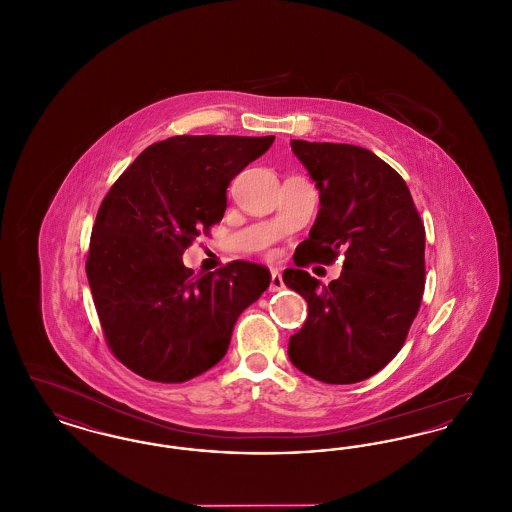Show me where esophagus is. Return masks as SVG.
Listing matches in <instances>:
<instances>
[{"mask_svg": "<svg viewBox=\"0 0 512 512\" xmlns=\"http://www.w3.org/2000/svg\"><path fill=\"white\" fill-rule=\"evenodd\" d=\"M284 288V280H282V274L278 270H272V276H270V292H280Z\"/></svg>", "mask_w": 512, "mask_h": 512, "instance_id": "obj_1", "label": "esophagus"}]
</instances>
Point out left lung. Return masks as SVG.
Returning a JSON list of instances; mask_svg holds the SVG:
<instances>
[{"mask_svg":"<svg viewBox=\"0 0 512 512\" xmlns=\"http://www.w3.org/2000/svg\"><path fill=\"white\" fill-rule=\"evenodd\" d=\"M292 151L320 192L293 261L330 265L340 253L345 261L328 286L307 270H284V284L309 305L288 355L324 384L363 382L399 353L420 309L424 224L405 180L365 147L292 140Z\"/></svg>","mask_w":512,"mask_h":512,"instance_id":"obj_1","label":"left lung"}]
</instances>
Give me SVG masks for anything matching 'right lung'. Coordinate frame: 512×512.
Listing matches in <instances>:
<instances>
[{"label": "right lung", "instance_id": "1", "mask_svg": "<svg viewBox=\"0 0 512 512\" xmlns=\"http://www.w3.org/2000/svg\"><path fill=\"white\" fill-rule=\"evenodd\" d=\"M272 142L172 136L144 149L101 201L86 274L109 349L142 378L180 384L217 365L267 290L263 265L195 274L182 255L222 220L228 184Z\"/></svg>", "mask_w": 512, "mask_h": 512}]
</instances>
